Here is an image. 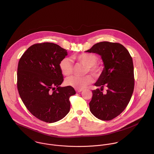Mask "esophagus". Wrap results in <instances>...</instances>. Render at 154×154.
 Segmentation results:
<instances>
[{
  "instance_id": "34e87169",
  "label": "esophagus",
  "mask_w": 154,
  "mask_h": 154,
  "mask_svg": "<svg viewBox=\"0 0 154 154\" xmlns=\"http://www.w3.org/2000/svg\"><path fill=\"white\" fill-rule=\"evenodd\" d=\"M75 91H76L77 93H80V92L82 91H83V90H82V89H76V90H75Z\"/></svg>"
}]
</instances>
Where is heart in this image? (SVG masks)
<instances>
[{
  "mask_svg": "<svg viewBox=\"0 0 154 154\" xmlns=\"http://www.w3.org/2000/svg\"><path fill=\"white\" fill-rule=\"evenodd\" d=\"M73 59L87 66L85 74L90 72L94 77L98 78L103 73V67L97 63L98 57L92 53H82L75 55ZM59 67L62 74L69 75L73 72L72 61L69 57H64L60 61ZM93 82V79L90 75L84 77L71 76L66 79L65 83L67 85L71 86L76 89H83Z\"/></svg>",
  "mask_w": 154,
  "mask_h": 154,
  "instance_id": "b5f03b06",
  "label": "heart"
}]
</instances>
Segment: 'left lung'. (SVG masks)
Returning a JSON list of instances; mask_svg holds the SVG:
<instances>
[{
    "instance_id": "obj_1",
    "label": "left lung",
    "mask_w": 154,
    "mask_h": 154,
    "mask_svg": "<svg viewBox=\"0 0 154 154\" xmlns=\"http://www.w3.org/2000/svg\"><path fill=\"white\" fill-rule=\"evenodd\" d=\"M88 53L98 54L104 69L94 85L89 103L91 113L97 119L109 121L117 117L128 106L134 88V66L127 49L119 43L102 42L95 44ZM107 88V93L101 91Z\"/></svg>"
}]
</instances>
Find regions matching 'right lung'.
<instances>
[{
	"label": "right lung",
	"mask_w": 154,
	"mask_h": 154,
	"mask_svg": "<svg viewBox=\"0 0 154 154\" xmlns=\"http://www.w3.org/2000/svg\"><path fill=\"white\" fill-rule=\"evenodd\" d=\"M67 55L66 49L53 43L35 44L19 60L17 73L19 94L27 109L37 119L55 122L70 111L73 87H59L63 75L60 61Z\"/></svg>",
	"instance_id": "right-lung-1"
}]
</instances>
